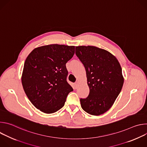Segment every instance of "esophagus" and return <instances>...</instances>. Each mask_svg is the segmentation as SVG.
I'll use <instances>...</instances> for the list:
<instances>
[{
  "mask_svg": "<svg viewBox=\"0 0 147 147\" xmlns=\"http://www.w3.org/2000/svg\"><path fill=\"white\" fill-rule=\"evenodd\" d=\"M74 86H75L76 88H77L79 87V83H78V82H76L74 84Z\"/></svg>",
  "mask_w": 147,
  "mask_h": 147,
  "instance_id": "34e87169",
  "label": "esophagus"
}]
</instances>
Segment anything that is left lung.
<instances>
[{
	"label": "left lung",
	"mask_w": 147,
	"mask_h": 147,
	"mask_svg": "<svg viewBox=\"0 0 147 147\" xmlns=\"http://www.w3.org/2000/svg\"><path fill=\"white\" fill-rule=\"evenodd\" d=\"M76 55L86 71L90 93L81 98L82 109L98 116L107 112L120 94L124 82L119 61L108 51L94 46L76 47Z\"/></svg>",
	"instance_id": "left-lung-1"
}]
</instances>
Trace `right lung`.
<instances>
[{"label":"right lung","mask_w":147,"mask_h":147,"mask_svg":"<svg viewBox=\"0 0 147 147\" xmlns=\"http://www.w3.org/2000/svg\"><path fill=\"white\" fill-rule=\"evenodd\" d=\"M74 53V46L52 44L36 48L27 56L22 85L31 102L41 112H57L73 91L67 81L66 64Z\"/></svg>","instance_id":"add662e5"}]
</instances>
